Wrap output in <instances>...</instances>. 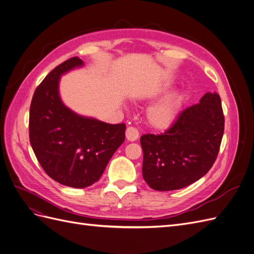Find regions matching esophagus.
Returning a JSON list of instances; mask_svg holds the SVG:
<instances>
[{"label": "esophagus", "mask_w": 254, "mask_h": 254, "mask_svg": "<svg viewBox=\"0 0 254 254\" xmlns=\"http://www.w3.org/2000/svg\"><path fill=\"white\" fill-rule=\"evenodd\" d=\"M139 130H137L136 128L134 127H128L126 129V139L130 142H133V141H136L137 139H139Z\"/></svg>", "instance_id": "esophagus-1"}]
</instances>
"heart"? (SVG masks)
I'll list each match as a JSON object with an SVG mask.
<instances>
[{"instance_id":"1","label":"heart","mask_w":254,"mask_h":254,"mask_svg":"<svg viewBox=\"0 0 254 254\" xmlns=\"http://www.w3.org/2000/svg\"><path fill=\"white\" fill-rule=\"evenodd\" d=\"M182 98L179 95H173L165 98L146 112V122L147 124L157 130H165L170 128L177 119Z\"/></svg>"}]
</instances>
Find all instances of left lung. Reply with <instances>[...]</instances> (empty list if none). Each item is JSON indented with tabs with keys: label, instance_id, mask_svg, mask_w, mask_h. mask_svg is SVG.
Listing matches in <instances>:
<instances>
[{
	"label": "left lung",
	"instance_id": "left-lung-1",
	"mask_svg": "<svg viewBox=\"0 0 254 254\" xmlns=\"http://www.w3.org/2000/svg\"><path fill=\"white\" fill-rule=\"evenodd\" d=\"M225 117L217 93L184 109L161 134H143V178L156 190L186 188L211 170L217 158Z\"/></svg>",
	"mask_w": 254,
	"mask_h": 254
}]
</instances>
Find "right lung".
Masks as SVG:
<instances>
[{
  "label": "right lung",
  "instance_id": "obj_1",
  "mask_svg": "<svg viewBox=\"0 0 254 254\" xmlns=\"http://www.w3.org/2000/svg\"><path fill=\"white\" fill-rule=\"evenodd\" d=\"M73 57L57 65L37 87L29 109V141L38 162L52 179L82 189L101 178L109 160L125 141L126 125L83 118L63 104L60 76L81 66Z\"/></svg>",
  "mask_w": 254,
  "mask_h": 254
}]
</instances>
